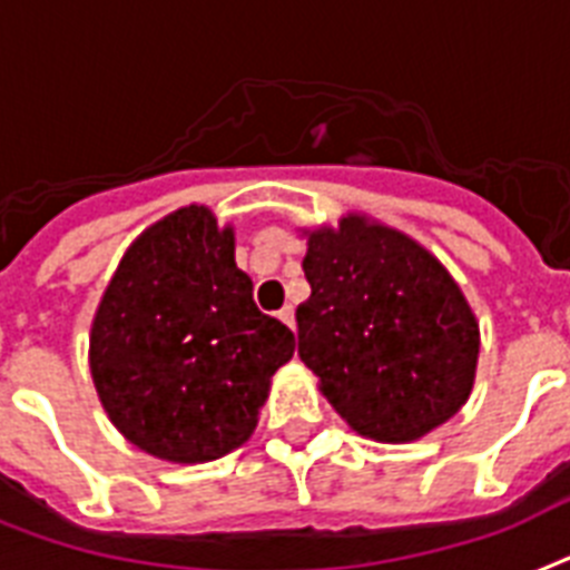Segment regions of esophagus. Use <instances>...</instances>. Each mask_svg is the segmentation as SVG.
Wrapping results in <instances>:
<instances>
[{
    "mask_svg": "<svg viewBox=\"0 0 570 570\" xmlns=\"http://www.w3.org/2000/svg\"><path fill=\"white\" fill-rule=\"evenodd\" d=\"M279 320H282V323H285V326H288V328H294V326H296L294 305H285V308H282V312H279Z\"/></svg>",
    "mask_w": 570,
    "mask_h": 570,
    "instance_id": "obj_1",
    "label": "esophagus"
}]
</instances>
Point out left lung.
Wrapping results in <instances>:
<instances>
[{
  "label": "left lung",
  "mask_w": 570,
  "mask_h": 570,
  "mask_svg": "<svg viewBox=\"0 0 570 570\" xmlns=\"http://www.w3.org/2000/svg\"><path fill=\"white\" fill-rule=\"evenodd\" d=\"M303 271L312 296L296 308L299 358L358 434L411 443L463 407L481 335L425 247L350 215L308 235Z\"/></svg>",
  "instance_id": "obj_1"
}]
</instances>
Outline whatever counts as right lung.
<instances>
[{"label":"right lung","mask_w":570,"mask_h":570,"mask_svg":"<svg viewBox=\"0 0 570 570\" xmlns=\"http://www.w3.org/2000/svg\"><path fill=\"white\" fill-rule=\"evenodd\" d=\"M294 332L253 303L233 229L186 206L145 229L107 285L89 370L107 416L154 458L206 463L253 434Z\"/></svg>","instance_id":"1"}]
</instances>
